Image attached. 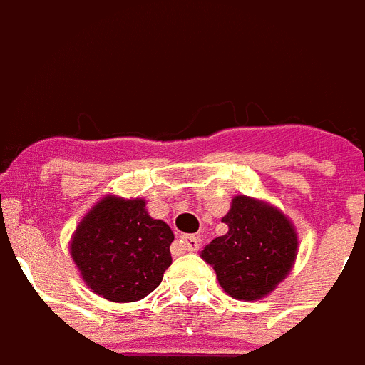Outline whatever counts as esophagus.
Instances as JSON below:
<instances>
[{
  "mask_svg": "<svg viewBox=\"0 0 365 365\" xmlns=\"http://www.w3.org/2000/svg\"><path fill=\"white\" fill-rule=\"evenodd\" d=\"M180 245H182V248L188 250V252L199 250V240L195 235H182V237H180Z\"/></svg>",
  "mask_w": 365,
  "mask_h": 365,
  "instance_id": "obj_1",
  "label": "esophagus"
}]
</instances>
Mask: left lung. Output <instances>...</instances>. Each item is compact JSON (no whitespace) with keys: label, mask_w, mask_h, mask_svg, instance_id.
<instances>
[{"label":"left lung","mask_w":365,"mask_h":365,"mask_svg":"<svg viewBox=\"0 0 365 365\" xmlns=\"http://www.w3.org/2000/svg\"><path fill=\"white\" fill-rule=\"evenodd\" d=\"M221 221L228 232L206 245L201 257L214 267L219 285L232 298H265L291 272L298 254L292 222L278 208L247 195L232 199Z\"/></svg>","instance_id":"8db88e82"}]
</instances>
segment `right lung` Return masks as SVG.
<instances>
[{
    "instance_id": "right-lung-1",
    "label": "right lung",
    "mask_w": 365,
    "mask_h": 365,
    "mask_svg": "<svg viewBox=\"0 0 365 365\" xmlns=\"http://www.w3.org/2000/svg\"><path fill=\"white\" fill-rule=\"evenodd\" d=\"M172 228L150 217L144 199L106 195L80 221L71 256L95 294L128 303L146 298L172 265Z\"/></svg>"
}]
</instances>
